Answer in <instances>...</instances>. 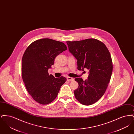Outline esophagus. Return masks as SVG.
Instances as JSON below:
<instances>
[{"mask_svg": "<svg viewBox=\"0 0 134 134\" xmlns=\"http://www.w3.org/2000/svg\"><path fill=\"white\" fill-rule=\"evenodd\" d=\"M74 79L73 78H72V77H67V80L68 81H73Z\"/></svg>", "mask_w": 134, "mask_h": 134, "instance_id": "34e87169", "label": "esophagus"}]
</instances>
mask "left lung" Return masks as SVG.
I'll list each match as a JSON object with an SVG mask.
<instances>
[{
	"label": "left lung",
	"instance_id": "1",
	"mask_svg": "<svg viewBox=\"0 0 134 134\" xmlns=\"http://www.w3.org/2000/svg\"><path fill=\"white\" fill-rule=\"evenodd\" d=\"M69 51L77 60V69L89 70L87 80L75 79L78 88L75 97L81 104L89 105L99 100L108 87L113 72L110 53L102 42L94 38L67 41Z\"/></svg>",
	"mask_w": 134,
	"mask_h": 134
}]
</instances>
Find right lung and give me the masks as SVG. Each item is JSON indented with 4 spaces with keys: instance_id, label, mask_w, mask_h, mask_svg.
Listing matches in <instances>:
<instances>
[{
    "instance_id": "1",
    "label": "right lung",
    "mask_w": 134,
    "mask_h": 134,
    "mask_svg": "<svg viewBox=\"0 0 134 134\" xmlns=\"http://www.w3.org/2000/svg\"><path fill=\"white\" fill-rule=\"evenodd\" d=\"M67 50L61 42L50 38L35 41L27 48L21 62L22 78L32 98L42 104L52 102L57 97L66 78H55L48 72L55 58Z\"/></svg>"
}]
</instances>
